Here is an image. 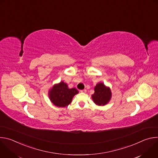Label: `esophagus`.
Listing matches in <instances>:
<instances>
[{
	"label": "esophagus",
	"instance_id": "obj_1",
	"mask_svg": "<svg viewBox=\"0 0 158 158\" xmlns=\"http://www.w3.org/2000/svg\"><path fill=\"white\" fill-rule=\"evenodd\" d=\"M80 92H81V93H86V89H82V90H81Z\"/></svg>",
	"mask_w": 158,
	"mask_h": 158
}]
</instances>
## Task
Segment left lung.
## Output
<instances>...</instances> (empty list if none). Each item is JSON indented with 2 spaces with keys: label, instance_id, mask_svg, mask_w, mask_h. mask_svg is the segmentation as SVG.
I'll return each mask as SVG.
<instances>
[{
  "label": "left lung",
  "instance_id": "left-lung-1",
  "mask_svg": "<svg viewBox=\"0 0 158 158\" xmlns=\"http://www.w3.org/2000/svg\"><path fill=\"white\" fill-rule=\"evenodd\" d=\"M111 96L110 89L103 83L99 82L94 87V93L92 95V99L96 105L104 106L110 100Z\"/></svg>",
  "mask_w": 158,
  "mask_h": 158
}]
</instances>
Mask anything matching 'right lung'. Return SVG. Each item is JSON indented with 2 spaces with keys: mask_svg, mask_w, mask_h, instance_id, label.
<instances>
[{
  "mask_svg": "<svg viewBox=\"0 0 158 158\" xmlns=\"http://www.w3.org/2000/svg\"><path fill=\"white\" fill-rule=\"evenodd\" d=\"M79 93L76 88L69 89L66 83L63 81L55 84L49 91L51 101L57 107H64L68 106L73 97Z\"/></svg>",
  "mask_w": 158,
  "mask_h": 158,
  "instance_id": "obj_1",
  "label": "right lung"
}]
</instances>
